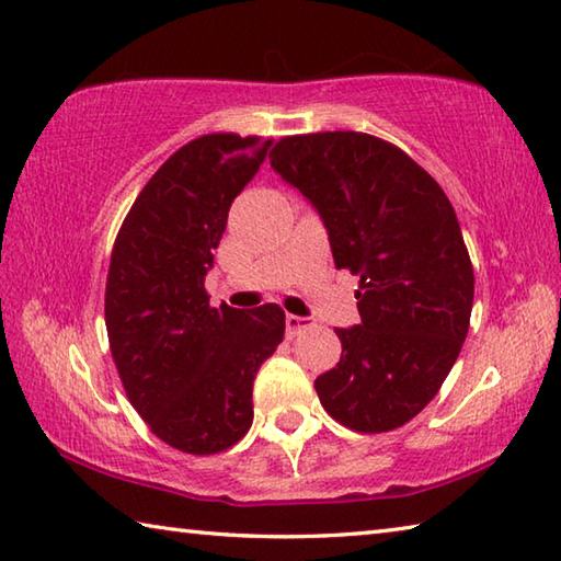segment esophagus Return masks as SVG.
Listing matches in <instances>:
<instances>
[{
  "mask_svg": "<svg viewBox=\"0 0 561 561\" xmlns=\"http://www.w3.org/2000/svg\"><path fill=\"white\" fill-rule=\"evenodd\" d=\"M312 324L310 317H300V314H285V330L288 334H298L300 330H308Z\"/></svg>",
  "mask_w": 561,
  "mask_h": 561,
  "instance_id": "esophagus-1",
  "label": "esophagus"
}]
</instances>
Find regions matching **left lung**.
I'll return each mask as SVG.
<instances>
[{
    "label": "left lung",
    "mask_w": 561,
    "mask_h": 561,
    "mask_svg": "<svg viewBox=\"0 0 561 561\" xmlns=\"http://www.w3.org/2000/svg\"><path fill=\"white\" fill-rule=\"evenodd\" d=\"M271 168L320 215L336 268L362 278V322L336 327L340 364L317 376L322 408L356 432L405 425L437 396L469 332L473 268L435 178L358 131L288 136Z\"/></svg>",
    "instance_id": "left-lung-1"
}]
</instances>
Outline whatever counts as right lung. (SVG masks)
I'll use <instances>...</instances> for the list:
<instances>
[{
	"mask_svg": "<svg viewBox=\"0 0 561 561\" xmlns=\"http://www.w3.org/2000/svg\"><path fill=\"white\" fill-rule=\"evenodd\" d=\"M273 139L207 134L158 168L114 241L104 320L129 403L158 439L215 454L247 435L253 378L283 342L278 305L209 308L229 207Z\"/></svg>",
	"mask_w": 561,
	"mask_h": 561,
	"instance_id": "1",
	"label": "right lung"
}]
</instances>
